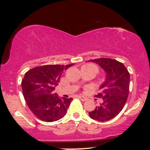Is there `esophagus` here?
I'll return each mask as SVG.
<instances>
[{"label":"esophagus","instance_id":"1","mask_svg":"<svg viewBox=\"0 0 150 150\" xmlns=\"http://www.w3.org/2000/svg\"><path fill=\"white\" fill-rule=\"evenodd\" d=\"M79 98H80V100L82 101H85L86 100H87V98H86L85 97H82V96H79Z\"/></svg>","mask_w":150,"mask_h":150}]
</instances>
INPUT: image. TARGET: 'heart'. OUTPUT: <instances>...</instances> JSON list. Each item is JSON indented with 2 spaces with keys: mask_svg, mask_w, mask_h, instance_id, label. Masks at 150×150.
Returning a JSON list of instances; mask_svg holds the SVG:
<instances>
[{
  "mask_svg": "<svg viewBox=\"0 0 150 150\" xmlns=\"http://www.w3.org/2000/svg\"><path fill=\"white\" fill-rule=\"evenodd\" d=\"M93 65V66H95V65H92V64H88V65Z\"/></svg>",
  "mask_w": 150,
  "mask_h": 150,
  "instance_id": "obj_1",
  "label": "heart"
}]
</instances>
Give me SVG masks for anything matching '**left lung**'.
Instances as JSON below:
<instances>
[{
  "label": "left lung",
  "mask_w": 150,
  "mask_h": 150,
  "mask_svg": "<svg viewBox=\"0 0 150 150\" xmlns=\"http://www.w3.org/2000/svg\"><path fill=\"white\" fill-rule=\"evenodd\" d=\"M89 61L99 64L106 73V80L99 87L100 93L95 95L102 99V102L89 112V116L99 121L109 120L124 107L129 94L130 73L123 63L111 58H100Z\"/></svg>",
  "instance_id": "left-lung-1"
}]
</instances>
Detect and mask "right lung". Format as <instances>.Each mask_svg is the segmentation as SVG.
Instances as JSON below:
<instances>
[{
    "label": "right lung",
    "instance_id": "obj_1",
    "mask_svg": "<svg viewBox=\"0 0 150 150\" xmlns=\"http://www.w3.org/2000/svg\"><path fill=\"white\" fill-rule=\"evenodd\" d=\"M70 65H46L29 70L22 80L24 98L33 114L45 122L64 117L73 98H59L53 93L61 75Z\"/></svg>",
    "mask_w": 150,
    "mask_h": 150
}]
</instances>
